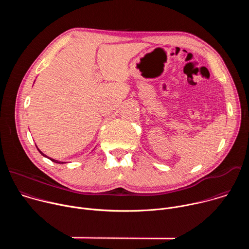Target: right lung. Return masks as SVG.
I'll list each match as a JSON object with an SVG mask.
<instances>
[{
	"label": "right lung",
	"instance_id": "obj_1",
	"mask_svg": "<svg viewBox=\"0 0 249 249\" xmlns=\"http://www.w3.org/2000/svg\"><path fill=\"white\" fill-rule=\"evenodd\" d=\"M37 150H38V149H37ZM38 151H39V150H38ZM39 152H40V151H39ZM40 154H41V155H43V156H44V157H46V156H45V155H44V154H43V153H41V152H40ZM48 159H49V160H52V161H54V162H56V163H63V162H62V161H58V160H53V159H50V158H48Z\"/></svg>",
	"mask_w": 249,
	"mask_h": 249
}]
</instances>
